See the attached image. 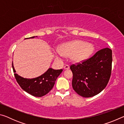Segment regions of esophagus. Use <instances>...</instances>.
Wrapping results in <instances>:
<instances>
[{"label": "esophagus", "instance_id": "esophagus-1", "mask_svg": "<svg viewBox=\"0 0 124 124\" xmlns=\"http://www.w3.org/2000/svg\"><path fill=\"white\" fill-rule=\"evenodd\" d=\"M64 70H68V69H70V66H69V65L66 64L64 66Z\"/></svg>", "mask_w": 124, "mask_h": 124}]
</instances>
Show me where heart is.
I'll return each mask as SVG.
<instances>
[{"instance_id":"b5f03b06","label":"heart","mask_w":124,"mask_h":124,"mask_svg":"<svg viewBox=\"0 0 124 124\" xmlns=\"http://www.w3.org/2000/svg\"><path fill=\"white\" fill-rule=\"evenodd\" d=\"M62 50L56 48L54 53L59 58H64L65 54L72 56L74 61L80 62L89 58L95 50L94 46L82 41H70L62 46Z\"/></svg>"}]
</instances>
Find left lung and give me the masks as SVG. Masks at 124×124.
<instances>
[{"label": "left lung", "mask_w": 124, "mask_h": 124, "mask_svg": "<svg viewBox=\"0 0 124 124\" xmlns=\"http://www.w3.org/2000/svg\"><path fill=\"white\" fill-rule=\"evenodd\" d=\"M112 63V51L106 47L80 63L71 65L73 89L83 97H93L100 93L109 80Z\"/></svg>", "instance_id": "left-lung-1"}]
</instances>
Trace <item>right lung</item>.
<instances>
[{"mask_svg": "<svg viewBox=\"0 0 124 124\" xmlns=\"http://www.w3.org/2000/svg\"><path fill=\"white\" fill-rule=\"evenodd\" d=\"M35 37H37V36H34L29 38H25V39L34 38ZM12 66L15 77L21 87L31 95L39 97L46 95L51 91L57 77L63 70H55L50 68L40 76L33 79H27L16 74L13 62L12 63Z\"/></svg>", "mask_w": 124, "mask_h": 124, "instance_id": "obj_1", "label": "right lung"}]
</instances>
